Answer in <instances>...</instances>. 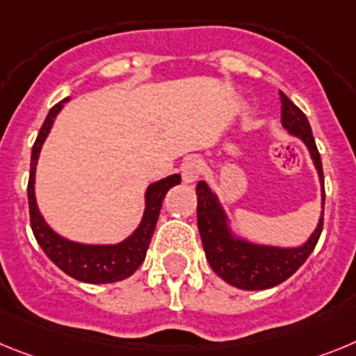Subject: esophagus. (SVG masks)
I'll list each match as a JSON object with an SVG mask.
<instances>
[{
  "label": "esophagus",
  "mask_w": 356,
  "mask_h": 356,
  "mask_svg": "<svg viewBox=\"0 0 356 356\" xmlns=\"http://www.w3.org/2000/svg\"><path fill=\"white\" fill-rule=\"evenodd\" d=\"M202 174V163L199 159H188L184 165H182V181L186 184H193V182L199 179V175Z\"/></svg>",
  "instance_id": "obj_1"
}]
</instances>
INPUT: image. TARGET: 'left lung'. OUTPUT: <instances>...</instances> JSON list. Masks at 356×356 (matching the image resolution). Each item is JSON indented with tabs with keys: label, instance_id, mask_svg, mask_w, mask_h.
<instances>
[{
	"label": "left lung",
	"instance_id": "obj_1",
	"mask_svg": "<svg viewBox=\"0 0 356 356\" xmlns=\"http://www.w3.org/2000/svg\"><path fill=\"white\" fill-rule=\"evenodd\" d=\"M281 95V123L292 138L307 147L321 184V215L314 233L301 245L281 247L259 243L233 229L220 199L206 181L197 184V225L209 265L225 283L242 290H265L289 280L317 245L323 231L324 179L319 150L307 116L285 92Z\"/></svg>",
	"mask_w": 356,
	"mask_h": 356
}]
</instances>
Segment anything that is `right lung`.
Listing matches in <instances>:
<instances>
[{"mask_svg":"<svg viewBox=\"0 0 356 356\" xmlns=\"http://www.w3.org/2000/svg\"><path fill=\"white\" fill-rule=\"evenodd\" d=\"M71 100V97L64 98L49 109L44 123H42L39 136L32 148V165H30L29 181V204H30V222L35 240L39 242L42 251L46 252L51 261L67 276L75 277L91 285H104L114 283L125 277L132 276L138 267L143 264L147 249L152 240L156 229L157 218H159L163 199L172 186H177L181 182V175L172 174L156 182H150L145 190V209L140 225L127 238L118 243H84L75 242L70 238L58 234L51 225L46 222L41 209L37 206L35 197V170L41 156L42 145L48 138L58 113L64 109V104Z\"/></svg>","mask_w":356,"mask_h":356,"instance_id":"1","label":"right lung"}]
</instances>
